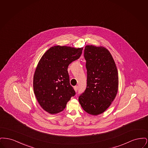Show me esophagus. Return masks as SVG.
Segmentation results:
<instances>
[{
  "mask_svg": "<svg viewBox=\"0 0 148 148\" xmlns=\"http://www.w3.org/2000/svg\"><path fill=\"white\" fill-rule=\"evenodd\" d=\"M74 90H75V92H77V89H78V86H75L74 87Z\"/></svg>",
  "mask_w": 148,
  "mask_h": 148,
  "instance_id": "esophagus-1",
  "label": "esophagus"
}]
</instances>
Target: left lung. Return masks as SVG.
<instances>
[{
    "instance_id": "left-lung-1",
    "label": "left lung",
    "mask_w": 148,
    "mask_h": 148,
    "mask_svg": "<svg viewBox=\"0 0 148 148\" xmlns=\"http://www.w3.org/2000/svg\"><path fill=\"white\" fill-rule=\"evenodd\" d=\"M87 86L79 98L85 112L98 115L112 104L118 91V69L109 51L102 46L85 47Z\"/></svg>"
}]
</instances>
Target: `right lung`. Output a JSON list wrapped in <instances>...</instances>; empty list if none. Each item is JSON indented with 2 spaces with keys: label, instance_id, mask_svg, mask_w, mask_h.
Listing matches in <instances>:
<instances>
[{
  "label": "right lung",
  "instance_id": "right-lung-1",
  "mask_svg": "<svg viewBox=\"0 0 148 148\" xmlns=\"http://www.w3.org/2000/svg\"><path fill=\"white\" fill-rule=\"evenodd\" d=\"M83 49L56 45L47 50L39 61L33 77L34 92L39 105L50 114L62 112L75 95L68 68L79 58Z\"/></svg>",
  "mask_w": 148,
  "mask_h": 148
}]
</instances>
